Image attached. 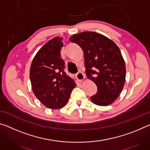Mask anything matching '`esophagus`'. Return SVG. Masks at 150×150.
<instances>
[{"label": "esophagus", "instance_id": "34e87169", "mask_svg": "<svg viewBox=\"0 0 150 150\" xmlns=\"http://www.w3.org/2000/svg\"><path fill=\"white\" fill-rule=\"evenodd\" d=\"M75 76H76V77L77 78V79L80 81V82H81V81H83V80H84V79H85L84 74H83V73L82 72H81V71H78L75 74Z\"/></svg>", "mask_w": 150, "mask_h": 150}]
</instances>
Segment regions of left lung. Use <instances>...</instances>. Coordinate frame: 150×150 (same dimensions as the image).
<instances>
[{
	"instance_id": "obj_1",
	"label": "left lung",
	"mask_w": 150,
	"mask_h": 150,
	"mask_svg": "<svg viewBox=\"0 0 150 150\" xmlns=\"http://www.w3.org/2000/svg\"><path fill=\"white\" fill-rule=\"evenodd\" d=\"M84 52L85 73L97 87L91 97L96 105L107 106L116 100L125 83L126 66L115 42L95 32H83L70 37Z\"/></svg>"
}]
</instances>
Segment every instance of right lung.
<instances>
[{"label":"right lung","instance_id":"right-lung-1","mask_svg":"<svg viewBox=\"0 0 150 150\" xmlns=\"http://www.w3.org/2000/svg\"><path fill=\"white\" fill-rule=\"evenodd\" d=\"M62 39L56 37L49 40L35 55L30 70L35 96L52 109L64 106L76 86L75 81L64 71L65 62L61 55Z\"/></svg>","mask_w":150,"mask_h":150}]
</instances>
